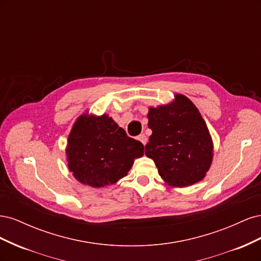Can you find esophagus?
<instances>
[{"instance_id":"obj_1","label":"esophagus","mask_w":261,"mask_h":261,"mask_svg":"<svg viewBox=\"0 0 261 261\" xmlns=\"http://www.w3.org/2000/svg\"><path fill=\"white\" fill-rule=\"evenodd\" d=\"M138 140H140L141 144H143L144 146L147 144V137H146L145 134H140V135L138 136Z\"/></svg>"}]
</instances>
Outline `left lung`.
<instances>
[{
  "label": "left lung",
  "instance_id": "left-lung-1",
  "mask_svg": "<svg viewBox=\"0 0 261 261\" xmlns=\"http://www.w3.org/2000/svg\"><path fill=\"white\" fill-rule=\"evenodd\" d=\"M147 117L152 134L145 153L154 161L165 183L187 187L206 176L212 163L213 143L193 102L177 93L169 105L149 108Z\"/></svg>",
  "mask_w": 261,
  "mask_h": 261
}]
</instances>
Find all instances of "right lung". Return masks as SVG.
<instances>
[{
	"label": "right lung",
	"mask_w": 261,
	"mask_h": 261,
	"mask_svg": "<svg viewBox=\"0 0 261 261\" xmlns=\"http://www.w3.org/2000/svg\"><path fill=\"white\" fill-rule=\"evenodd\" d=\"M143 154L144 145L126 135L108 114L84 113L67 139L69 171L80 183L96 188L114 184L127 175L134 160Z\"/></svg>",
	"instance_id": "obj_1"
}]
</instances>
